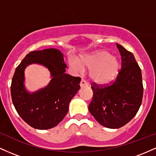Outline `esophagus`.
<instances>
[{"mask_svg": "<svg viewBox=\"0 0 156 156\" xmlns=\"http://www.w3.org/2000/svg\"><path fill=\"white\" fill-rule=\"evenodd\" d=\"M88 86H89V83H87L85 80H81V81H80V87H81V88L82 87H88Z\"/></svg>", "mask_w": 156, "mask_h": 156, "instance_id": "obj_1", "label": "esophagus"}]
</instances>
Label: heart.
<instances>
[{
	"label": "heart",
	"mask_w": 156,
	"mask_h": 156,
	"mask_svg": "<svg viewBox=\"0 0 156 156\" xmlns=\"http://www.w3.org/2000/svg\"><path fill=\"white\" fill-rule=\"evenodd\" d=\"M69 65L75 72H83L84 67L89 69V76L93 81L106 84L115 79L120 70V62L117 56L104 50L83 55L79 61L71 57Z\"/></svg>",
	"instance_id": "heart-1"
}]
</instances>
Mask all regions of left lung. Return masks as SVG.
<instances>
[{"label":"left lung","instance_id":"1","mask_svg":"<svg viewBox=\"0 0 156 156\" xmlns=\"http://www.w3.org/2000/svg\"><path fill=\"white\" fill-rule=\"evenodd\" d=\"M122 57V68L110 86L92 87V101L89 111L103 126L116 129L135 117L143 97L141 71L133 53L117 44Z\"/></svg>","mask_w":156,"mask_h":156}]
</instances>
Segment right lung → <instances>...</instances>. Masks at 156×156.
I'll return each instance as SVG.
<instances>
[{
  "mask_svg": "<svg viewBox=\"0 0 156 156\" xmlns=\"http://www.w3.org/2000/svg\"><path fill=\"white\" fill-rule=\"evenodd\" d=\"M34 63L48 69L51 80L43 88L31 92L24 84V69ZM67 67L62 51L48 48L30 52L16 68L11 85L12 103L20 117L32 128H54L67 114L71 100L80 89V78L65 73Z\"/></svg>",
  "mask_w": 156,
  "mask_h": 156,
  "instance_id": "right-lung-1",
  "label": "right lung"
}]
</instances>
